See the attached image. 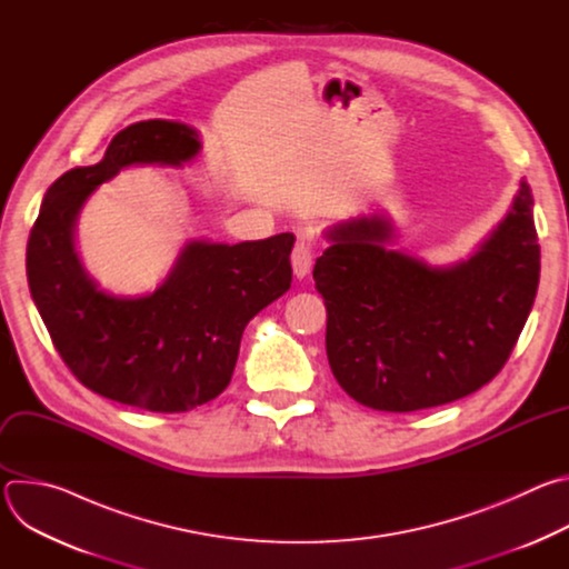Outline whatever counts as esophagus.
Instances as JSON below:
<instances>
[{
  "label": "esophagus",
  "mask_w": 569,
  "mask_h": 569,
  "mask_svg": "<svg viewBox=\"0 0 569 569\" xmlns=\"http://www.w3.org/2000/svg\"><path fill=\"white\" fill-rule=\"evenodd\" d=\"M290 261H292V270H295L297 279H303V277L310 274V268H312V248H310L308 240H299V242H297L295 250H292Z\"/></svg>",
  "instance_id": "34e87169"
}]
</instances>
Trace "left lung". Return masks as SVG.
<instances>
[{
  "instance_id": "obj_1",
  "label": "left lung",
  "mask_w": 569,
  "mask_h": 569,
  "mask_svg": "<svg viewBox=\"0 0 569 569\" xmlns=\"http://www.w3.org/2000/svg\"><path fill=\"white\" fill-rule=\"evenodd\" d=\"M312 279L327 303V356L340 387L367 408L415 412L463 398L509 360L540 279L527 180L477 250L448 266L396 248L387 211L323 231Z\"/></svg>"
}]
</instances>
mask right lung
Masks as SVG:
<instances>
[{
	"label": "right lung",
	"mask_w": 569,
	"mask_h": 569,
	"mask_svg": "<svg viewBox=\"0 0 569 569\" xmlns=\"http://www.w3.org/2000/svg\"><path fill=\"white\" fill-rule=\"evenodd\" d=\"M200 150L187 123H132L112 137L99 164L71 169L49 187L29 236V290L60 358L88 389L130 408L187 412L222 393L242 331L292 281V233L236 246L191 238L146 295L108 292L86 270L76 227L90 196L123 169H182Z\"/></svg>",
	"instance_id": "add662e5"
}]
</instances>
